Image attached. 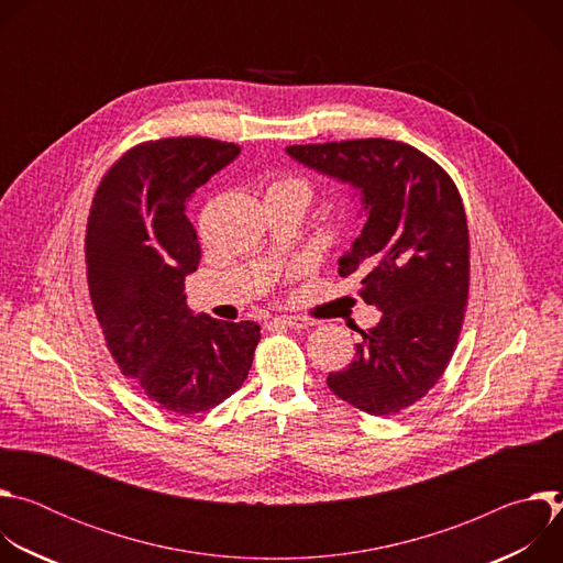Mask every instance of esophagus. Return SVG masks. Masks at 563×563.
<instances>
[{
	"label": "esophagus",
	"instance_id": "34e87169",
	"mask_svg": "<svg viewBox=\"0 0 563 563\" xmlns=\"http://www.w3.org/2000/svg\"><path fill=\"white\" fill-rule=\"evenodd\" d=\"M274 325H285V328H291V330H307L313 325V320L307 318V316H276L272 320Z\"/></svg>",
	"mask_w": 563,
	"mask_h": 563
}]
</instances>
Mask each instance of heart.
Segmentation results:
<instances>
[{
	"label": "heart",
	"instance_id": "heart-1",
	"mask_svg": "<svg viewBox=\"0 0 563 563\" xmlns=\"http://www.w3.org/2000/svg\"><path fill=\"white\" fill-rule=\"evenodd\" d=\"M267 198H274V196H291V198H298L302 200L305 205L311 200V185L307 178L302 176H278L274 178L269 185H267V191H265Z\"/></svg>",
	"mask_w": 563,
	"mask_h": 563
}]
</instances>
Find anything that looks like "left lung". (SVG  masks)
Here are the masks:
<instances>
[{"label": "left lung", "mask_w": 563, "mask_h": 563, "mask_svg": "<svg viewBox=\"0 0 563 563\" xmlns=\"http://www.w3.org/2000/svg\"><path fill=\"white\" fill-rule=\"evenodd\" d=\"M287 153L363 194L369 218L339 272L363 278L358 294L383 318L361 330L354 361L328 385L367 415H396L439 383L459 343L470 291L461 194L441 165L406 142L341 140Z\"/></svg>", "instance_id": "8db88e82"}]
</instances>
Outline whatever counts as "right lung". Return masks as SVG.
Returning a JSON list of instances; mask_svg holds the SVG:
<instances>
[{
	"label": "right lung",
	"instance_id": "1",
	"mask_svg": "<svg viewBox=\"0 0 563 563\" xmlns=\"http://www.w3.org/2000/svg\"><path fill=\"white\" fill-rule=\"evenodd\" d=\"M238 151L189 135L140 142L107 172L89 213L87 280L107 347L151 404L180 417L240 389L261 341L254 320L194 316L185 296L200 263L187 202Z\"/></svg>",
	"mask_w": 563,
	"mask_h": 563
}]
</instances>
